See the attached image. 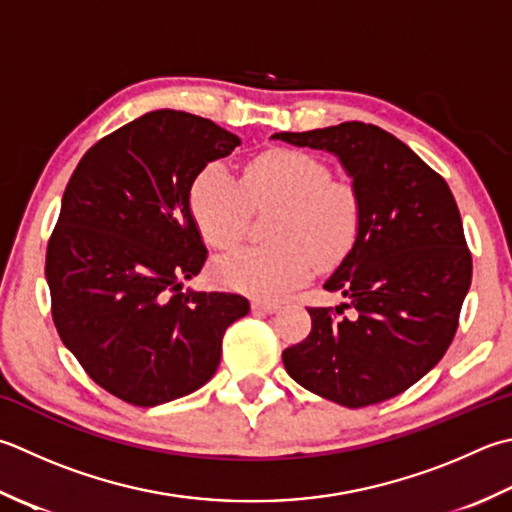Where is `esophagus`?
<instances>
[{
    "instance_id": "obj_1",
    "label": "esophagus",
    "mask_w": 512,
    "mask_h": 512,
    "mask_svg": "<svg viewBox=\"0 0 512 512\" xmlns=\"http://www.w3.org/2000/svg\"><path fill=\"white\" fill-rule=\"evenodd\" d=\"M253 310L255 313H277L279 310V304L275 302H266V299H253Z\"/></svg>"
}]
</instances>
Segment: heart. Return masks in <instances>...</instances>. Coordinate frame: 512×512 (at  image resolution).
I'll use <instances>...</instances> for the list:
<instances>
[{
  "label": "heart",
  "instance_id": "1",
  "mask_svg": "<svg viewBox=\"0 0 512 512\" xmlns=\"http://www.w3.org/2000/svg\"><path fill=\"white\" fill-rule=\"evenodd\" d=\"M284 204L273 226L277 244L244 246L217 259L215 277L228 288L277 297L304 284L319 264L353 248L362 208L353 186L333 182L322 159L299 150H273L244 168V186L224 164H210L190 188V210L213 248H230L246 233L250 204Z\"/></svg>",
  "mask_w": 512,
  "mask_h": 512
}]
</instances>
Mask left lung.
Instances as JSON below:
<instances>
[{
  "label": "left lung",
  "instance_id": "obj_1",
  "mask_svg": "<svg viewBox=\"0 0 512 512\" xmlns=\"http://www.w3.org/2000/svg\"><path fill=\"white\" fill-rule=\"evenodd\" d=\"M342 162L362 219L324 288L348 304L308 308L310 335L284 350L286 373L348 408L379 404L419 382L453 342L473 259L442 175L386 130L364 122L277 133ZM344 307L358 315L342 318Z\"/></svg>",
  "mask_w": 512,
  "mask_h": 512
}]
</instances>
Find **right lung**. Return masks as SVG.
<instances>
[{"label":"right lung","instance_id":"right-lung-1","mask_svg":"<svg viewBox=\"0 0 512 512\" xmlns=\"http://www.w3.org/2000/svg\"><path fill=\"white\" fill-rule=\"evenodd\" d=\"M239 144L210 119L153 110L88 148L64 190L46 250L53 322L90 379L128 404L202 388L226 328L248 315L242 295L182 290L208 255L190 188Z\"/></svg>","mask_w":512,"mask_h":512}]
</instances>
